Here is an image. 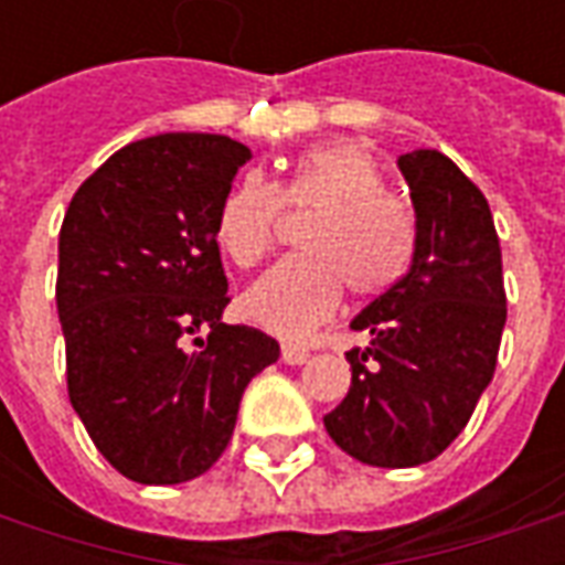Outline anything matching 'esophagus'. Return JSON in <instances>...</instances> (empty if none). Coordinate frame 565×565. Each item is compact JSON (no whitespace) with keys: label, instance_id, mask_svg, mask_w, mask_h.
Returning <instances> with one entry per match:
<instances>
[{"label":"esophagus","instance_id":"obj_1","mask_svg":"<svg viewBox=\"0 0 565 565\" xmlns=\"http://www.w3.org/2000/svg\"><path fill=\"white\" fill-rule=\"evenodd\" d=\"M308 351L306 348H296V344H284L281 348V360L287 363V366H302V363H308Z\"/></svg>","mask_w":565,"mask_h":565}]
</instances>
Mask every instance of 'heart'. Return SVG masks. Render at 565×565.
Returning a JSON list of instances; mask_svg holds the SVG:
<instances>
[{
	"mask_svg": "<svg viewBox=\"0 0 565 565\" xmlns=\"http://www.w3.org/2000/svg\"><path fill=\"white\" fill-rule=\"evenodd\" d=\"M284 211L311 217L302 257L284 259L245 294V315L271 335L299 342L335 315L348 287L360 299L391 290L412 263L415 223L363 145L306 150L284 184L247 174L217 211V245L238 269H254L278 238Z\"/></svg>",
	"mask_w": 565,
	"mask_h": 565,
	"instance_id": "heart-1",
	"label": "heart"
}]
</instances>
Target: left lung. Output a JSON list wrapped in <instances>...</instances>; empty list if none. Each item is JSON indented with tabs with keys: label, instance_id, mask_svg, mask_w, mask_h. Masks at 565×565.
I'll list each match as a JSON object with an SVG mask.
<instances>
[{
	"label": "left lung",
	"instance_id": "1",
	"mask_svg": "<svg viewBox=\"0 0 565 565\" xmlns=\"http://www.w3.org/2000/svg\"><path fill=\"white\" fill-rule=\"evenodd\" d=\"M415 205L412 266L351 330V391L323 417L354 460L408 469L436 460L493 379L505 327L502 250L484 193L438 150L399 157Z\"/></svg>",
	"mask_w": 565,
	"mask_h": 565
}]
</instances>
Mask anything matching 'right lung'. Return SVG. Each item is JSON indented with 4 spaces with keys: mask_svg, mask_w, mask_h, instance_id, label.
<instances>
[{
    "mask_svg": "<svg viewBox=\"0 0 565 565\" xmlns=\"http://www.w3.org/2000/svg\"><path fill=\"white\" fill-rule=\"evenodd\" d=\"M247 160L226 136L166 132L117 150L68 202L56 271L68 399L129 481L209 472L245 387L281 354L266 332L221 320L214 230Z\"/></svg>",
    "mask_w": 565,
    "mask_h": 565,
    "instance_id": "add662e5",
    "label": "right lung"
}]
</instances>
